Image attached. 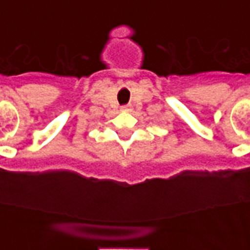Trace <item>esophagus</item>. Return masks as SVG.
<instances>
[{"instance_id":"34e87169","label":"esophagus","mask_w":250,"mask_h":250,"mask_svg":"<svg viewBox=\"0 0 250 250\" xmlns=\"http://www.w3.org/2000/svg\"><path fill=\"white\" fill-rule=\"evenodd\" d=\"M122 110L127 111V110H129V109H128V106H122Z\"/></svg>"}]
</instances>
